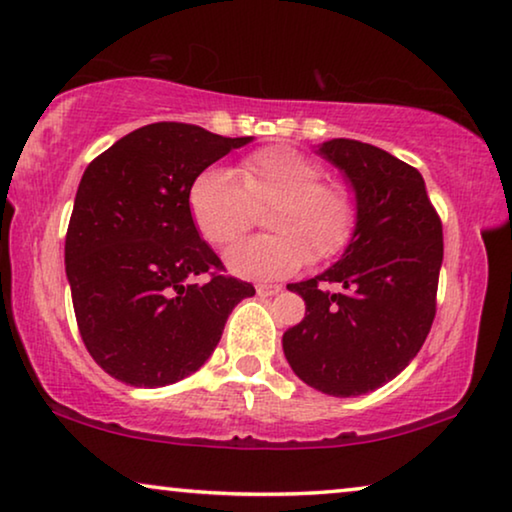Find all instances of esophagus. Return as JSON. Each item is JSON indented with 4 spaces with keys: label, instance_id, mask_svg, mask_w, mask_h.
Returning <instances> with one entry per match:
<instances>
[{
    "label": "esophagus",
    "instance_id": "34e87169",
    "mask_svg": "<svg viewBox=\"0 0 512 512\" xmlns=\"http://www.w3.org/2000/svg\"><path fill=\"white\" fill-rule=\"evenodd\" d=\"M280 290H283V285H276V283H259L257 285L259 297H273V294H278Z\"/></svg>",
    "mask_w": 512,
    "mask_h": 512
}]
</instances>
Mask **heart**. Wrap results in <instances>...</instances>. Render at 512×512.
Instances as JSON below:
<instances>
[{
	"instance_id": "heart-1",
	"label": "heart",
	"mask_w": 512,
	"mask_h": 512,
	"mask_svg": "<svg viewBox=\"0 0 512 512\" xmlns=\"http://www.w3.org/2000/svg\"><path fill=\"white\" fill-rule=\"evenodd\" d=\"M313 157L287 146L259 148L232 174L206 169L187 190V208L201 239L225 248L253 225V211L269 206L262 225L273 234L229 250V273L248 280L285 278L313 259L341 253L357 225V204L341 181H325Z\"/></svg>"
}]
</instances>
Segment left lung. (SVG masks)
<instances>
[{"mask_svg":"<svg viewBox=\"0 0 512 512\" xmlns=\"http://www.w3.org/2000/svg\"><path fill=\"white\" fill-rule=\"evenodd\" d=\"M318 155L348 178L357 225L334 266L287 285L306 301V315L283 334V350L306 385L359 397L397 378L429 334L443 225L420 171L387 150L331 139Z\"/></svg>","mask_w":512,"mask_h":512,"instance_id":"1","label":"left lung"}]
</instances>
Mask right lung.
Here are the masks:
<instances>
[{
  "label": "right lung",
  "instance_id": "obj_1",
  "mask_svg": "<svg viewBox=\"0 0 512 512\" xmlns=\"http://www.w3.org/2000/svg\"><path fill=\"white\" fill-rule=\"evenodd\" d=\"M253 136L185 122L139 127L95 157L78 185L64 264L83 343L115 380L164 387L199 369L255 287L222 276L194 227L187 190ZM209 273L206 281H194Z\"/></svg>",
  "mask_w": 512,
  "mask_h": 512
}]
</instances>
